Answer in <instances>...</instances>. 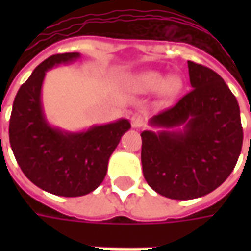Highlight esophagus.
I'll return each mask as SVG.
<instances>
[{"label": "esophagus", "instance_id": "obj_1", "mask_svg": "<svg viewBox=\"0 0 251 251\" xmlns=\"http://www.w3.org/2000/svg\"><path fill=\"white\" fill-rule=\"evenodd\" d=\"M144 125V118L141 114H133L131 117V126L133 127H141Z\"/></svg>", "mask_w": 251, "mask_h": 251}]
</instances>
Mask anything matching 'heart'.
I'll return each instance as SVG.
<instances>
[{
  "label": "heart",
  "instance_id": "heart-1",
  "mask_svg": "<svg viewBox=\"0 0 251 251\" xmlns=\"http://www.w3.org/2000/svg\"><path fill=\"white\" fill-rule=\"evenodd\" d=\"M130 86L138 93H156L161 90L164 94H174L180 87V80L175 76H165L157 71L140 72L131 77Z\"/></svg>",
  "mask_w": 251,
  "mask_h": 251
}]
</instances>
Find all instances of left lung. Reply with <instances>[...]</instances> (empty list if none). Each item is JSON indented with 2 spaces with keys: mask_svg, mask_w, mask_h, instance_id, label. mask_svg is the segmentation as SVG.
Returning <instances> with one entry per match:
<instances>
[{
  "mask_svg": "<svg viewBox=\"0 0 251 251\" xmlns=\"http://www.w3.org/2000/svg\"><path fill=\"white\" fill-rule=\"evenodd\" d=\"M191 93L154 115L141 133L144 177L157 194L176 200L201 198L230 176L241 154L239 104L225 80L188 62Z\"/></svg>",
  "mask_w": 251,
  "mask_h": 251,
  "instance_id": "obj_1",
  "label": "left lung"
}]
</instances>
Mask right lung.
I'll return each mask as SVG.
<instances>
[{
  "mask_svg": "<svg viewBox=\"0 0 251 251\" xmlns=\"http://www.w3.org/2000/svg\"><path fill=\"white\" fill-rule=\"evenodd\" d=\"M80 59L79 52L52 55L36 67L20 87L9 124V141L20 168L47 192L83 196L103 181L110 156L131 127L126 118L80 131L52 126L46 117L41 90L47 71Z\"/></svg>",
  "mask_w": 251,
  "mask_h": 251,
  "instance_id": "right-lung-1",
  "label": "right lung"
}]
</instances>
